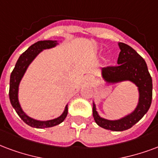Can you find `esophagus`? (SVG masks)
I'll return each instance as SVG.
<instances>
[{
  "label": "esophagus",
  "mask_w": 158,
  "mask_h": 158,
  "mask_svg": "<svg viewBox=\"0 0 158 158\" xmlns=\"http://www.w3.org/2000/svg\"><path fill=\"white\" fill-rule=\"evenodd\" d=\"M86 79H87V81H92V80H93V78H92L91 76H88V77L86 78Z\"/></svg>",
  "instance_id": "esophagus-1"
}]
</instances>
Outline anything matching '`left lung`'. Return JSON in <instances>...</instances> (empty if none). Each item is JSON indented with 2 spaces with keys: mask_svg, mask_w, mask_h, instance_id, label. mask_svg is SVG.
I'll list each match as a JSON object with an SVG mask.
<instances>
[{
  "mask_svg": "<svg viewBox=\"0 0 158 158\" xmlns=\"http://www.w3.org/2000/svg\"><path fill=\"white\" fill-rule=\"evenodd\" d=\"M118 46L121 50L118 65L101 69V77L109 85L125 81L132 83L138 91V101L129 114L117 120H108L100 116L93 100V116L99 127L114 131H122L132 127L148 111L152 99V80L145 60L131 47L123 43H118Z\"/></svg>",
  "mask_w": 158,
  "mask_h": 158,
  "instance_id": "8db88e82",
  "label": "left lung"
}]
</instances>
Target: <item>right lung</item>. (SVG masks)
I'll return each mask as SVG.
<instances>
[{"mask_svg":"<svg viewBox=\"0 0 158 158\" xmlns=\"http://www.w3.org/2000/svg\"><path fill=\"white\" fill-rule=\"evenodd\" d=\"M57 45H59L58 41L54 40H46L39 41L32 44L20 56L17 64L15 65L13 71L10 73V89H9V98L11 106L15 109V110L19 115L20 118L23 120L26 124L34 128L43 129L48 127H55L58 124L62 123L64 121L68 115V104L64 107V110L61 115L58 117L48 120V121H40L34 118L29 116L26 113L19 101V86L20 83L23 79V76L28 69L29 65L33 62L37 55L42 52L43 50L50 49L52 48H55Z\"/></svg>","mask_w":158,"mask_h":158,"instance_id":"1","label":"right lung"}]
</instances>
